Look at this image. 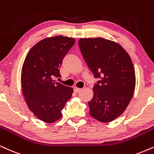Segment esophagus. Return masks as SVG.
<instances>
[{
    "instance_id": "esophagus-1",
    "label": "esophagus",
    "mask_w": 154,
    "mask_h": 154,
    "mask_svg": "<svg viewBox=\"0 0 154 154\" xmlns=\"http://www.w3.org/2000/svg\"><path fill=\"white\" fill-rule=\"evenodd\" d=\"M74 91H75V93H78V92L81 91V89L78 88H74Z\"/></svg>"
}]
</instances>
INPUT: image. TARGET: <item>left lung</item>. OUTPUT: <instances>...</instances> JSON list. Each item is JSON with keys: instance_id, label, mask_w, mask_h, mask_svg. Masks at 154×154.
<instances>
[{"instance_id": "8db88e82", "label": "left lung", "mask_w": 154, "mask_h": 154, "mask_svg": "<svg viewBox=\"0 0 154 154\" xmlns=\"http://www.w3.org/2000/svg\"><path fill=\"white\" fill-rule=\"evenodd\" d=\"M78 44L89 69L99 79L88 102L90 115L102 123L112 121L125 111L134 93L132 60L119 44L101 37L80 38Z\"/></svg>"}]
</instances>
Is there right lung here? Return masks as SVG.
I'll list each match as a JSON object with an SVG mask.
<instances>
[{"instance_id":"1","label":"right lung","mask_w":154,"mask_h":154,"mask_svg":"<svg viewBox=\"0 0 154 154\" xmlns=\"http://www.w3.org/2000/svg\"><path fill=\"white\" fill-rule=\"evenodd\" d=\"M75 43L74 38L56 36L41 40L29 50L21 69L23 95L29 110L38 119L52 123L62 118V110L73 89L54 80Z\"/></svg>"}]
</instances>
